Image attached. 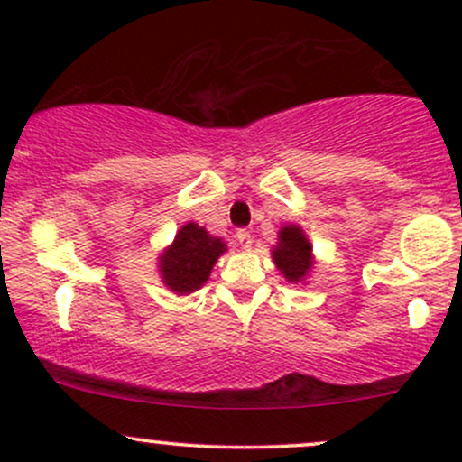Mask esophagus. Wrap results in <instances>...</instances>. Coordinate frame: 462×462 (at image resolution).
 Here are the masks:
<instances>
[{
    "label": "esophagus",
    "instance_id": "obj_1",
    "mask_svg": "<svg viewBox=\"0 0 462 462\" xmlns=\"http://www.w3.org/2000/svg\"><path fill=\"white\" fill-rule=\"evenodd\" d=\"M236 241H238V245H241L243 249H245V252H249V249H252V235H249L247 230H238L236 232Z\"/></svg>",
    "mask_w": 462,
    "mask_h": 462
}]
</instances>
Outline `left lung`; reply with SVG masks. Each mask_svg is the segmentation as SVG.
Wrapping results in <instances>:
<instances>
[{
  "mask_svg": "<svg viewBox=\"0 0 462 462\" xmlns=\"http://www.w3.org/2000/svg\"><path fill=\"white\" fill-rule=\"evenodd\" d=\"M272 258L278 272L289 280L291 284L306 282L315 264L312 245L306 232L300 226L286 224L280 227L278 243L272 247Z\"/></svg>",
  "mask_w": 462,
  "mask_h": 462,
  "instance_id": "8db88e82",
  "label": "left lung"
}]
</instances>
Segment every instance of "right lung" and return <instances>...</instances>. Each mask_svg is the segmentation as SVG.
<instances>
[{
	"label": "right lung",
	"instance_id": "add662e5",
	"mask_svg": "<svg viewBox=\"0 0 462 462\" xmlns=\"http://www.w3.org/2000/svg\"><path fill=\"white\" fill-rule=\"evenodd\" d=\"M226 241L206 232V227L189 221L176 232L171 245L158 256V275L176 295H190L206 284L215 263L226 254Z\"/></svg>",
	"mask_w": 462,
	"mask_h": 462
}]
</instances>
